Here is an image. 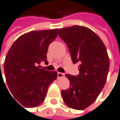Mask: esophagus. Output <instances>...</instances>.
Returning a JSON list of instances; mask_svg holds the SVG:
<instances>
[{
	"label": "esophagus",
	"instance_id": "34e87169",
	"mask_svg": "<svg viewBox=\"0 0 120 120\" xmlns=\"http://www.w3.org/2000/svg\"><path fill=\"white\" fill-rule=\"evenodd\" d=\"M64 76H65V74L63 73H60V72L57 73V78H62V77H64Z\"/></svg>",
	"mask_w": 120,
	"mask_h": 120
}]
</instances>
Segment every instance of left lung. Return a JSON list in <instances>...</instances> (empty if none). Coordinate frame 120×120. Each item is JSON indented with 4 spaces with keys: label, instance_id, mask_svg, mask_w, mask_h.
<instances>
[{
    "label": "left lung",
    "instance_id": "left-lung-1",
    "mask_svg": "<svg viewBox=\"0 0 120 120\" xmlns=\"http://www.w3.org/2000/svg\"><path fill=\"white\" fill-rule=\"evenodd\" d=\"M58 35L67 44L73 63H79L77 76L65 74L70 87L62 90L68 106L83 110L95 101L106 82L109 58L100 37L92 30L74 25L60 29Z\"/></svg>",
    "mask_w": 120,
    "mask_h": 120
}]
</instances>
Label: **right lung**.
<instances>
[{
	"label": "right lung",
	"mask_w": 120,
	"mask_h": 120,
	"mask_svg": "<svg viewBox=\"0 0 120 120\" xmlns=\"http://www.w3.org/2000/svg\"><path fill=\"white\" fill-rule=\"evenodd\" d=\"M57 31L27 33L15 41L7 53L4 62L6 81L15 100L25 107L33 108L42 103L49 86L57 79L56 71L40 68L39 64L47 62L49 45L57 36Z\"/></svg>",
	"instance_id": "1"
}]
</instances>
